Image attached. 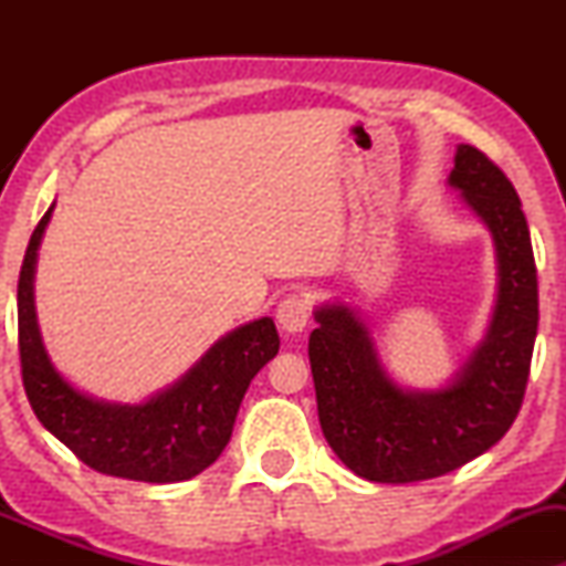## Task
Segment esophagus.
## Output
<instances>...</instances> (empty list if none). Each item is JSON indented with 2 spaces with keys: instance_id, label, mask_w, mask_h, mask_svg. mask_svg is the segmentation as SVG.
<instances>
[{
  "instance_id": "34e87169",
  "label": "esophagus",
  "mask_w": 566,
  "mask_h": 566,
  "mask_svg": "<svg viewBox=\"0 0 566 566\" xmlns=\"http://www.w3.org/2000/svg\"><path fill=\"white\" fill-rule=\"evenodd\" d=\"M308 316H312V306L304 296H289L277 304L275 319L281 324L285 335H298V332L306 329Z\"/></svg>"
}]
</instances>
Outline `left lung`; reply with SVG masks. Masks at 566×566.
Masks as SVG:
<instances>
[{"label":"left lung","mask_w":566,"mask_h":566,"mask_svg":"<svg viewBox=\"0 0 566 566\" xmlns=\"http://www.w3.org/2000/svg\"><path fill=\"white\" fill-rule=\"evenodd\" d=\"M448 185L490 229L497 301L486 335L443 389L386 374L368 324L347 304L314 312L308 360L324 438L353 474L407 484L443 476L497 443L521 412L538 329V281L521 198L505 172L459 144Z\"/></svg>","instance_id":"1"}]
</instances>
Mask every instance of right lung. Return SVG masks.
Wrapping results in <instances>:
<instances>
[{"mask_svg":"<svg viewBox=\"0 0 566 566\" xmlns=\"http://www.w3.org/2000/svg\"><path fill=\"white\" fill-rule=\"evenodd\" d=\"M49 211L30 237L18 283L22 386L33 412L76 459L99 474L172 484L198 476L227 448L247 386L277 355L270 316L231 329L175 384L142 405H115L74 389L45 353L35 316V262Z\"/></svg>","mask_w":566,"mask_h":566,"instance_id":"add662e5","label":"right lung"}]
</instances>
